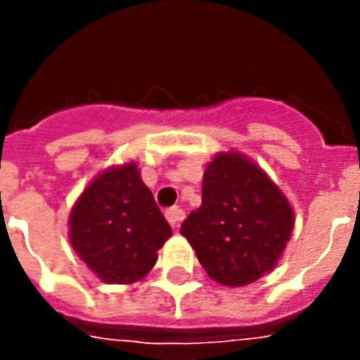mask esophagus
Here are the masks:
<instances>
[{
  "instance_id": "obj_1",
  "label": "esophagus",
  "mask_w": 360,
  "mask_h": 360,
  "mask_svg": "<svg viewBox=\"0 0 360 360\" xmlns=\"http://www.w3.org/2000/svg\"><path fill=\"white\" fill-rule=\"evenodd\" d=\"M165 219L169 221V226L172 227H179V221L183 219V210L177 208V206L167 208V210H165Z\"/></svg>"
}]
</instances>
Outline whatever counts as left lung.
I'll return each instance as SVG.
<instances>
[{"label": "left lung", "mask_w": 360, "mask_h": 360, "mask_svg": "<svg viewBox=\"0 0 360 360\" xmlns=\"http://www.w3.org/2000/svg\"><path fill=\"white\" fill-rule=\"evenodd\" d=\"M295 226L293 208L255 162L219 152L204 169L202 204L181 226L214 281L249 285L276 268Z\"/></svg>", "instance_id": "8db88e82"}]
</instances>
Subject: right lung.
<instances>
[{"mask_svg":"<svg viewBox=\"0 0 360 360\" xmlns=\"http://www.w3.org/2000/svg\"><path fill=\"white\" fill-rule=\"evenodd\" d=\"M172 237L134 162L110 167L82 191L69 216V239L84 264L105 283H134Z\"/></svg>","mask_w":360,"mask_h":360,"instance_id":"1","label":"right lung"}]
</instances>
